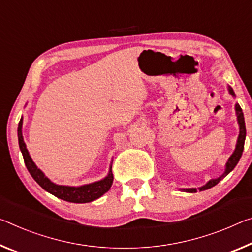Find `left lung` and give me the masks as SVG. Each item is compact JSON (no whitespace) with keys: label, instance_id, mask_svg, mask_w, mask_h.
<instances>
[{"label":"left lung","instance_id":"1","mask_svg":"<svg viewBox=\"0 0 252 252\" xmlns=\"http://www.w3.org/2000/svg\"><path fill=\"white\" fill-rule=\"evenodd\" d=\"M230 93L233 95L234 96V93L232 89H229ZM235 111H237V115H238V122H239V126H240V134H239V138H238V142H237V147H235V150L234 153L231 156L229 160L226 162V168H225V173L222 175L221 177H219L217 179H211V181L206 184V185L202 186L199 190H205V189H209L211 187H213L217 185V184L221 181L222 177H224L225 175H227L230 173V171H232L233 168L235 166H237V163L240 160L242 153H243V148H245V140H246V123H245V117H243V112L242 109L240 107L239 104H235ZM185 191H189V193H196L197 189H184Z\"/></svg>","mask_w":252,"mask_h":252}]
</instances>
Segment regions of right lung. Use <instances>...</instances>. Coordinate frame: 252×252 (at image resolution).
<instances>
[{"label": "right lung", "mask_w": 252, "mask_h": 252, "mask_svg": "<svg viewBox=\"0 0 252 252\" xmlns=\"http://www.w3.org/2000/svg\"><path fill=\"white\" fill-rule=\"evenodd\" d=\"M22 119L20 120L19 126H18V138H19V147L21 150L23 160L27 166V169L29 170V173L32 178L37 182L43 189L49 191L50 194L55 195L56 197L63 199V201L71 202V203H89L101 197L103 194H105L107 190L110 189V187L113 183V174H112V165L110 167L109 175L102 181L92 183L89 185H84L81 187H70V186H62V185H56V184L51 183L48 179L38 167L34 165L32 159L29 156L26 143L23 141L22 138Z\"/></svg>", "instance_id": "add662e5"}]
</instances>
